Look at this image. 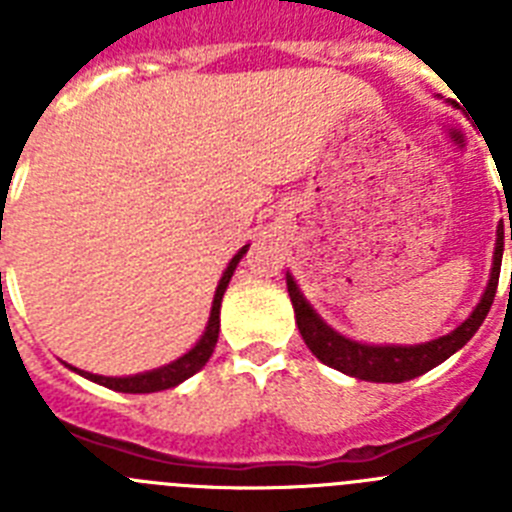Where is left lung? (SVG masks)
<instances>
[{"label": "left lung", "instance_id": "8db88e82", "mask_svg": "<svg viewBox=\"0 0 512 512\" xmlns=\"http://www.w3.org/2000/svg\"><path fill=\"white\" fill-rule=\"evenodd\" d=\"M510 241H512V223H510ZM503 246H505V230L503 225H497V241H495V256H492V271L490 282H487L485 295L479 300L464 323L456 330H451L449 336H441L436 341L418 343V346H369V343L351 341V338L341 336L336 330L325 325L320 315L310 307V302L302 297L300 287L287 274V292L292 307H295L297 328L302 333V341L307 343L312 354L318 356L323 364L333 366L338 372L348 374V377L364 379V382H408V379L420 377V374L431 372L433 366L449 359L456 354L461 346H467L469 338L479 330V325L485 323L487 312H490L492 300L497 292V279H500V264H503Z\"/></svg>", "mask_w": 512, "mask_h": 512}]
</instances>
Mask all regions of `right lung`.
<instances>
[{
	"mask_svg": "<svg viewBox=\"0 0 512 512\" xmlns=\"http://www.w3.org/2000/svg\"><path fill=\"white\" fill-rule=\"evenodd\" d=\"M248 251V246H243L241 251L235 253L233 259H230L228 269L223 271V277H220V284L215 289V300H212V310H210V320H207V328L202 333V338L197 341V346L189 348L187 354L179 356L176 361L166 366H158V369H151V372H143V374H133V377H102V374H92V372H81L76 366H69L74 369L76 374L81 377L92 379V382L102 384V387H110L115 392H130V395H148V392H161V390H169V387H176V384H182L184 379H189L192 374H197L202 366L210 361L212 351H215V343H217V333H220V302H223L225 289H228L230 277H233L235 266L238 261L243 259V253Z\"/></svg>",
	"mask_w": 512,
	"mask_h": 512,
	"instance_id": "obj_1",
	"label": "right lung"
}]
</instances>
